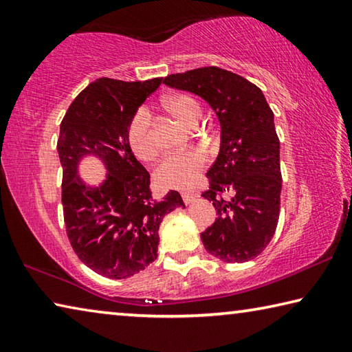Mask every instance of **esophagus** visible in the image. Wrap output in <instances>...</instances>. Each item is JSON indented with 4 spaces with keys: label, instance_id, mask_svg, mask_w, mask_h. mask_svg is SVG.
Segmentation results:
<instances>
[{
    "label": "esophagus",
    "instance_id": "esophagus-1",
    "mask_svg": "<svg viewBox=\"0 0 352 352\" xmlns=\"http://www.w3.org/2000/svg\"><path fill=\"white\" fill-rule=\"evenodd\" d=\"M182 197L184 204H190V201H194V199L197 197V194L192 192V190H184V192H182Z\"/></svg>",
    "mask_w": 352,
    "mask_h": 352
}]
</instances>
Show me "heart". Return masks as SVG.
Returning <instances> with one entry per match:
<instances>
[{
  "instance_id": "obj_1",
  "label": "heart",
  "mask_w": 352,
  "mask_h": 352,
  "mask_svg": "<svg viewBox=\"0 0 352 352\" xmlns=\"http://www.w3.org/2000/svg\"><path fill=\"white\" fill-rule=\"evenodd\" d=\"M164 110L183 126L192 129L201 118V107L188 94H172L163 100ZM127 141L132 152L142 162H151L158 153L157 142L152 132V118L146 107H140L127 126ZM208 157L200 148L170 153L155 170V178L164 188L186 189L197 182L205 170Z\"/></svg>"
}]
</instances>
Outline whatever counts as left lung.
<instances>
[{
	"instance_id": "1",
	"label": "left lung",
	"mask_w": 352,
	"mask_h": 352,
	"mask_svg": "<svg viewBox=\"0 0 352 352\" xmlns=\"http://www.w3.org/2000/svg\"><path fill=\"white\" fill-rule=\"evenodd\" d=\"M163 83L204 98L222 127L219 157L206 172L210 189L201 194L217 212L201 233L206 252L225 262L254 259L275 234L281 208L273 111L254 83L219 67L170 74Z\"/></svg>"
}]
</instances>
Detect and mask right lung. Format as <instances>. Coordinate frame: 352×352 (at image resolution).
Segmentation results:
<instances>
[{
  "mask_svg": "<svg viewBox=\"0 0 352 352\" xmlns=\"http://www.w3.org/2000/svg\"><path fill=\"white\" fill-rule=\"evenodd\" d=\"M162 80L100 77L79 93L60 124L57 152L68 239L83 264L110 279L133 276L152 264L163 217L184 208L177 190L160 200L152 197L151 174L127 141L130 118ZM88 153L102 159L109 170L99 188H87L76 177V164Z\"/></svg>",
  "mask_w": 352,
  "mask_h": 352,
  "instance_id": "obj_1",
  "label": "right lung"
}]
</instances>
